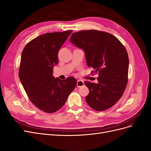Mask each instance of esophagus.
<instances>
[{
    "label": "esophagus",
    "mask_w": 151,
    "mask_h": 151,
    "mask_svg": "<svg viewBox=\"0 0 151 151\" xmlns=\"http://www.w3.org/2000/svg\"><path fill=\"white\" fill-rule=\"evenodd\" d=\"M84 85V81H82V80H78L77 82V87H78V88H80V87H82Z\"/></svg>",
    "instance_id": "34e87169"
}]
</instances>
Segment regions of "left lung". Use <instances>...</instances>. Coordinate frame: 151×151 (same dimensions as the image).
<instances>
[{
    "label": "left lung",
    "mask_w": 151,
    "mask_h": 151,
    "mask_svg": "<svg viewBox=\"0 0 151 151\" xmlns=\"http://www.w3.org/2000/svg\"><path fill=\"white\" fill-rule=\"evenodd\" d=\"M72 43L85 52L88 67L98 73V83L85 81L89 90L86 101L96 111L111 108L119 100L128 83L129 59L126 48L113 35L94 29L74 33Z\"/></svg>",
    "instance_id": "1"
}]
</instances>
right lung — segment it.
<instances>
[{"label": "right lung", "mask_w": 151, "mask_h": 151, "mask_svg": "<svg viewBox=\"0 0 151 151\" xmlns=\"http://www.w3.org/2000/svg\"><path fill=\"white\" fill-rule=\"evenodd\" d=\"M72 30L47 33L27 44L21 54L19 77L30 101L48 113L59 110L77 85V80H65L53 76L58 53Z\"/></svg>", "instance_id": "1"}]
</instances>
